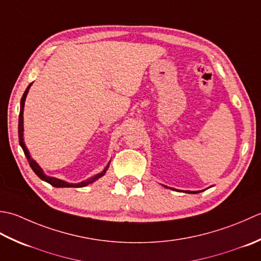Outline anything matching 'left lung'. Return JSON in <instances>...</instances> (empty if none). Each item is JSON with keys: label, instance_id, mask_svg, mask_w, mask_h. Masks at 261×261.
I'll return each instance as SVG.
<instances>
[{"label": "left lung", "instance_id": "left-lung-1", "mask_svg": "<svg viewBox=\"0 0 261 261\" xmlns=\"http://www.w3.org/2000/svg\"><path fill=\"white\" fill-rule=\"evenodd\" d=\"M163 187H166V188H169V189H172V190H177V189H173V188H171V187H167V186H164V185H162ZM177 191H180V190H177ZM184 193H187V194H197V193H201V190H198V191H189V190H186V191H184Z\"/></svg>", "mask_w": 261, "mask_h": 261}]
</instances>
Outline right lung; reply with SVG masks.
<instances>
[{"label":"right lung","instance_id":"obj_1","mask_svg":"<svg viewBox=\"0 0 261 261\" xmlns=\"http://www.w3.org/2000/svg\"><path fill=\"white\" fill-rule=\"evenodd\" d=\"M31 84H33V83H30L29 86H28V88L25 89V91H24L22 98H21V101H20V114H19V127H18V128H19V143H20V146L22 147V150L24 152V155L27 158V160H28L31 169L34 170V172L37 175H38V177L41 180H44V181L48 182L51 186H54V187H57V188H65V187L80 188V187H86V186L94 182L95 180H98L99 178L102 177V175H105V173L107 172V170L109 168L110 161L108 162L107 166H106V168L100 173H97L95 175H93V177L89 178L87 180H84V181L77 182V184H70V182H67V181H64V180H62V179H58V178H55V177H49V175H46L44 173V171H42V169L39 167V164L37 163L34 160V159L30 156V153L28 151V148H27V146L24 144V141H23V109H24V101H25V98H27V94H28V92H29V89L31 87Z\"/></svg>","mask_w":261,"mask_h":261}]
</instances>
